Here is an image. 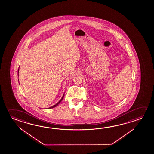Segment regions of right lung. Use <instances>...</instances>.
I'll use <instances>...</instances> for the list:
<instances>
[{
  "mask_svg": "<svg viewBox=\"0 0 154 154\" xmlns=\"http://www.w3.org/2000/svg\"><path fill=\"white\" fill-rule=\"evenodd\" d=\"M18 76H19V69H18ZM64 94H63V96H62V98H61V100H60V101H58V103H56V104H55V105H54V106H51V107H49V108H48L47 109H53V108H54V107H55L56 106H57L58 105V104L59 103H61V101L63 100V98H64Z\"/></svg>",
  "mask_w": 154,
  "mask_h": 154,
  "instance_id": "obj_1",
  "label": "right lung"
}]
</instances>
